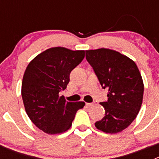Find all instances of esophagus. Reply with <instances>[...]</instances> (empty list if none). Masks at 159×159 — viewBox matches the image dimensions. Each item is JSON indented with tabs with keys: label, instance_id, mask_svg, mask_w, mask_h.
Segmentation results:
<instances>
[{
	"label": "esophagus",
	"instance_id": "1",
	"mask_svg": "<svg viewBox=\"0 0 159 159\" xmlns=\"http://www.w3.org/2000/svg\"><path fill=\"white\" fill-rule=\"evenodd\" d=\"M86 106L88 107H90L93 106V103H92V102H87Z\"/></svg>",
	"mask_w": 159,
	"mask_h": 159
}]
</instances>
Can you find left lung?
Segmentation results:
<instances>
[{
	"instance_id": "left-lung-1",
	"label": "left lung",
	"mask_w": 159,
	"mask_h": 159,
	"mask_svg": "<svg viewBox=\"0 0 159 159\" xmlns=\"http://www.w3.org/2000/svg\"><path fill=\"white\" fill-rule=\"evenodd\" d=\"M86 59L103 89L107 101L100 102L105 116L95 122L97 129L116 134L129 127L143 102V79L133 60L118 52L100 48L86 51Z\"/></svg>"
}]
</instances>
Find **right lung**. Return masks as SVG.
I'll list each match as a JSON object with an SVG mask.
<instances>
[{"label":"right lung","mask_w":159,"mask_h":159,"mask_svg":"<svg viewBox=\"0 0 159 159\" xmlns=\"http://www.w3.org/2000/svg\"><path fill=\"white\" fill-rule=\"evenodd\" d=\"M84 51L65 48L47 49L29 64L22 81L21 95L28 116L47 134H60L71 127L84 102H67L59 93L67 88L71 71L82 62Z\"/></svg>","instance_id":"1"}]
</instances>
